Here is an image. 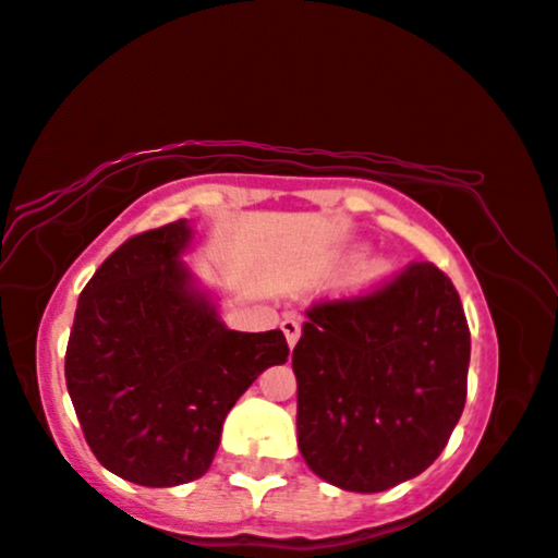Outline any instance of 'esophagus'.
Wrapping results in <instances>:
<instances>
[{
  "instance_id": "esophagus-1",
  "label": "esophagus",
  "mask_w": 558,
  "mask_h": 558,
  "mask_svg": "<svg viewBox=\"0 0 558 558\" xmlns=\"http://www.w3.org/2000/svg\"><path fill=\"white\" fill-rule=\"evenodd\" d=\"M280 328H282V333H286L288 347L293 349L295 343H298V339H301V324H298V318H295V316H288V318L280 324Z\"/></svg>"
}]
</instances>
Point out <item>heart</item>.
<instances>
[{"instance_id":"b5f03b06","label":"heart","mask_w":558,"mask_h":558,"mask_svg":"<svg viewBox=\"0 0 558 558\" xmlns=\"http://www.w3.org/2000/svg\"><path fill=\"white\" fill-rule=\"evenodd\" d=\"M361 257H364V250H354V253L349 255V260L351 263H359ZM387 263H381V260H372V263H366L364 265V270H361V276H359V286L361 288H374V286H379V282H384V278H387Z\"/></svg>"}]
</instances>
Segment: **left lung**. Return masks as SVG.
<instances>
[{
    "label": "left lung",
    "instance_id": "1",
    "mask_svg": "<svg viewBox=\"0 0 558 558\" xmlns=\"http://www.w3.org/2000/svg\"><path fill=\"white\" fill-rule=\"evenodd\" d=\"M468 366L460 295L429 263L372 295L313 305L293 349L303 460L351 493L412 481L458 425Z\"/></svg>",
    "mask_w": 558,
    "mask_h": 558
}]
</instances>
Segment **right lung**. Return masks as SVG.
Returning <instances> with one entry per match:
<instances>
[{"label": "right lung", "mask_w": 558, "mask_h": 558, "mask_svg": "<svg viewBox=\"0 0 558 558\" xmlns=\"http://www.w3.org/2000/svg\"><path fill=\"white\" fill-rule=\"evenodd\" d=\"M186 219L116 250L77 298L65 381L100 465L146 488L207 473L225 417L250 384L286 364L280 328L232 331L219 295L182 257Z\"/></svg>", "instance_id": "add662e5"}]
</instances>
